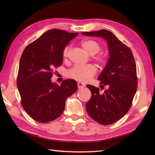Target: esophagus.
<instances>
[{"label":"esophagus","instance_id":"1","mask_svg":"<svg viewBox=\"0 0 155 155\" xmlns=\"http://www.w3.org/2000/svg\"><path fill=\"white\" fill-rule=\"evenodd\" d=\"M77 85H78V88H82L84 87V84L83 83H81V82H78V83H77Z\"/></svg>","mask_w":155,"mask_h":155}]
</instances>
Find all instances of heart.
Instances as JSON below:
<instances>
[{"mask_svg":"<svg viewBox=\"0 0 155 155\" xmlns=\"http://www.w3.org/2000/svg\"><path fill=\"white\" fill-rule=\"evenodd\" d=\"M82 46H83L84 50L91 55L96 54L101 51V48L100 44L94 40L84 41L82 42ZM70 49V46H67L64 48L63 52H62L63 58H65L68 57ZM96 59L100 64H104L106 62V58L103 55L101 54L98 55L96 57ZM96 72L97 68L93 64L84 66L77 65L68 71L67 77L78 81L86 82L89 81L92 77H94Z\"/></svg>","mask_w":155,"mask_h":155,"instance_id":"heart-1","label":"heart"}]
</instances>
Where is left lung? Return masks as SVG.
<instances>
[{
	"label": "left lung",
	"instance_id": "obj_1",
	"mask_svg": "<svg viewBox=\"0 0 155 155\" xmlns=\"http://www.w3.org/2000/svg\"><path fill=\"white\" fill-rule=\"evenodd\" d=\"M82 34L103 38L107 42L109 52L107 64L98 78L101 86L107 85L108 89L101 94L98 88L87 85L92 94L86 104V110L88 115L99 124L114 123L129 110L137 89V67L133 52L113 32L107 30Z\"/></svg>",
	"mask_w": 155,
	"mask_h": 155
}]
</instances>
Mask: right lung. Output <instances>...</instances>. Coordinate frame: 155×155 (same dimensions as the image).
Returning <instances> with one entry per match:
<instances>
[{"label": "right lung", "mask_w": 155, "mask_h": 155, "mask_svg": "<svg viewBox=\"0 0 155 155\" xmlns=\"http://www.w3.org/2000/svg\"><path fill=\"white\" fill-rule=\"evenodd\" d=\"M78 32L51 29L27 45L19 62L16 84L25 110L32 119L47 123L63 113L66 99L77 90V81L52 83L54 68L62 64V52Z\"/></svg>", "instance_id": "1"}]
</instances>
